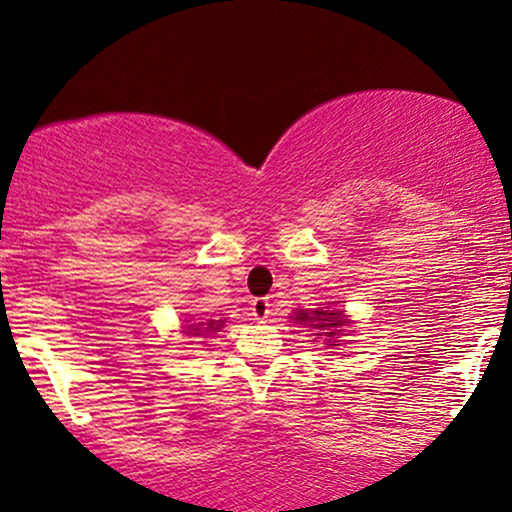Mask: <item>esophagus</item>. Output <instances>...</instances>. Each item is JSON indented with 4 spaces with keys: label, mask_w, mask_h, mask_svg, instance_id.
Returning a JSON list of instances; mask_svg holds the SVG:
<instances>
[{
    "label": "esophagus",
    "mask_w": 512,
    "mask_h": 512,
    "mask_svg": "<svg viewBox=\"0 0 512 512\" xmlns=\"http://www.w3.org/2000/svg\"><path fill=\"white\" fill-rule=\"evenodd\" d=\"M251 314H254L258 321L268 319L270 317V300L268 298H256L254 303H251Z\"/></svg>",
    "instance_id": "esophagus-1"
}]
</instances>
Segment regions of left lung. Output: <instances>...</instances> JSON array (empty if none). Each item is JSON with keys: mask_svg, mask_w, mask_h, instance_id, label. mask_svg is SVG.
<instances>
[{"mask_svg": "<svg viewBox=\"0 0 512 512\" xmlns=\"http://www.w3.org/2000/svg\"><path fill=\"white\" fill-rule=\"evenodd\" d=\"M291 319L296 321V324L312 326L314 331H317L314 335H326V338L333 342H342L338 340L340 335H345V328L342 326H349L345 312L340 310H298Z\"/></svg>", "mask_w": 512, "mask_h": 512, "instance_id": "obj_1", "label": "left lung"}]
</instances>
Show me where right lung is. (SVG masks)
I'll return each mask as SVG.
<instances>
[{
  "label": "right lung",
  "instance_id": "right-lung-1",
  "mask_svg": "<svg viewBox=\"0 0 512 512\" xmlns=\"http://www.w3.org/2000/svg\"><path fill=\"white\" fill-rule=\"evenodd\" d=\"M223 324H226V321H223V319H219V321H214V319L198 321V324H191V326H188V331H186V333H191V335H202V338H207V335H212V333L219 331V328H221Z\"/></svg>",
  "mask_w": 512,
  "mask_h": 512
}]
</instances>
